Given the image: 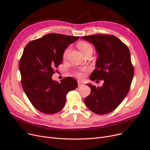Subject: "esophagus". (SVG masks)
<instances>
[{"mask_svg": "<svg viewBox=\"0 0 150 150\" xmlns=\"http://www.w3.org/2000/svg\"><path fill=\"white\" fill-rule=\"evenodd\" d=\"M83 83L82 81H78V87H81V86H82L83 85Z\"/></svg>", "mask_w": 150, "mask_h": 150, "instance_id": "obj_1", "label": "esophagus"}]
</instances>
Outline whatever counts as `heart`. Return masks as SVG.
Masks as SVG:
<instances>
[{
	"label": "heart",
	"instance_id": "obj_1",
	"mask_svg": "<svg viewBox=\"0 0 150 150\" xmlns=\"http://www.w3.org/2000/svg\"><path fill=\"white\" fill-rule=\"evenodd\" d=\"M78 47L82 53H83L86 52H88L89 50H92V46L87 42H80V44H78ZM69 49H67L65 50V52H64V54H63V57H64V58L66 57L67 54L69 52ZM87 70H88L87 68H83V69H81L80 70L76 71V72H75V74L78 78H83L84 76V72H86Z\"/></svg>",
	"mask_w": 150,
	"mask_h": 150
}]
</instances>
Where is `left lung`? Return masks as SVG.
<instances>
[{
    "mask_svg": "<svg viewBox=\"0 0 150 150\" xmlns=\"http://www.w3.org/2000/svg\"><path fill=\"white\" fill-rule=\"evenodd\" d=\"M95 47L98 56L96 69L89 78L103 80L101 87L87 84L91 89L84 103L91 111L103 115L113 111L128 94L134 76L128 47L119 38L108 35L82 36Z\"/></svg>",
    "mask_w": 150,
    "mask_h": 150,
    "instance_id": "1",
    "label": "left lung"
}]
</instances>
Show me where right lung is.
<instances>
[{"label":"right lung","mask_w":150,"mask_h":150,"mask_svg":"<svg viewBox=\"0 0 150 150\" xmlns=\"http://www.w3.org/2000/svg\"><path fill=\"white\" fill-rule=\"evenodd\" d=\"M79 36L49 33L30 41L19 61L22 88L33 106L41 112L53 114L64 108L67 93L78 83L72 77L61 82L52 80L54 70L62 63L63 53Z\"/></svg>","instance_id":"right-lung-1"}]
</instances>
